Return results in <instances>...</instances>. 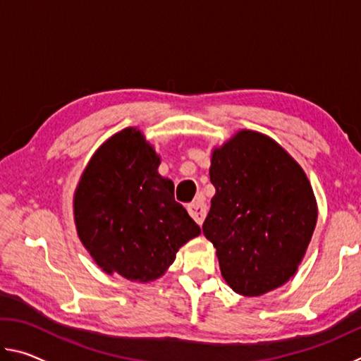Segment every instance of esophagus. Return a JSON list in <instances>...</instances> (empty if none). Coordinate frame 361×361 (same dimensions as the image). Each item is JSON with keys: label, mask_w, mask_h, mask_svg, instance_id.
Returning <instances> with one entry per match:
<instances>
[{"label": "esophagus", "mask_w": 361, "mask_h": 361, "mask_svg": "<svg viewBox=\"0 0 361 361\" xmlns=\"http://www.w3.org/2000/svg\"><path fill=\"white\" fill-rule=\"evenodd\" d=\"M188 212H189V215L192 216L195 223L202 224L205 216H207V205H205L204 200L197 199V200H194V202L188 205Z\"/></svg>", "instance_id": "esophagus-1"}]
</instances>
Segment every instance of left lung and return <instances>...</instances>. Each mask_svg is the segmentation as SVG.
<instances>
[{
  "label": "left lung",
  "mask_w": 361,
  "mask_h": 361,
  "mask_svg": "<svg viewBox=\"0 0 361 361\" xmlns=\"http://www.w3.org/2000/svg\"><path fill=\"white\" fill-rule=\"evenodd\" d=\"M216 192L202 231L221 276L242 296H261L298 272L319 209L307 175L276 140L242 129L212 151Z\"/></svg>",
  "instance_id": "1"
}]
</instances>
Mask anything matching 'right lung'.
I'll return each instance as SVG.
<instances>
[{"mask_svg":"<svg viewBox=\"0 0 361 361\" xmlns=\"http://www.w3.org/2000/svg\"><path fill=\"white\" fill-rule=\"evenodd\" d=\"M161 156L127 127L94 152L73 195L78 237L103 272L148 283L173 264L200 228L159 175Z\"/></svg>","mask_w":361,"mask_h":361,"instance_id":"right-lung-1","label":"right lung"}]
</instances>
